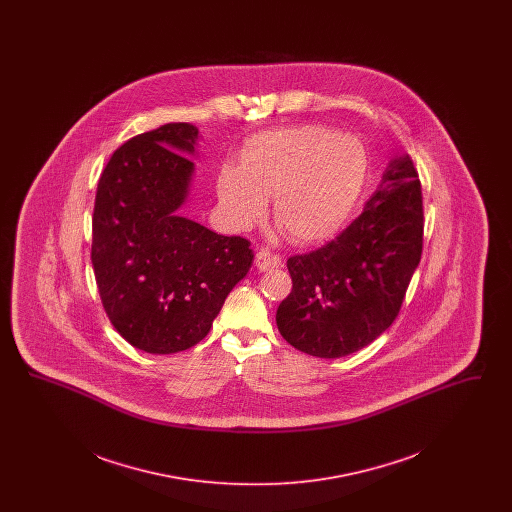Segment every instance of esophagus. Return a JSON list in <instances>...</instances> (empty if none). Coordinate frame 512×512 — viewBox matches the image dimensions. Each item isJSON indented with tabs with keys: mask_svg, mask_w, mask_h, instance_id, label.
Here are the masks:
<instances>
[{
	"mask_svg": "<svg viewBox=\"0 0 512 512\" xmlns=\"http://www.w3.org/2000/svg\"><path fill=\"white\" fill-rule=\"evenodd\" d=\"M282 259L267 249H259L255 255V267L259 270H270V268L280 267Z\"/></svg>",
	"mask_w": 512,
	"mask_h": 512,
	"instance_id": "34e87169",
	"label": "esophagus"
}]
</instances>
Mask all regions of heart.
<instances>
[{
    "label": "heart",
    "mask_w": 512,
    "mask_h": 512,
    "mask_svg": "<svg viewBox=\"0 0 512 512\" xmlns=\"http://www.w3.org/2000/svg\"><path fill=\"white\" fill-rule=\"evenodd\" d=\"M368 172L361 140L318 124L272 130L245 144L240 167L224 165L217 192L226 219L249 228L272 213L293 242L322 244L355 209Z\"/></svg>",
    "instance_id": "obj_1"
}]
</instances>
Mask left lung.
<instances>
[{"label": "left lung", "mask_w": 512, "mask_h": 512, "mask_svg": "<svg viewBox=\"0 0 512 512\" xmlns=\"http://www.w3.org/2000/svg\"><path fill=\"white\" fill-rule=\"evenodd\" d=\"M422 188L409 155L391 159L359 219L317 251L288 259L292 292L276 311L295 349L338 359L391 326L422 255Z\"/></svg>", "instance_id": "8db88e82"}]
</instances>
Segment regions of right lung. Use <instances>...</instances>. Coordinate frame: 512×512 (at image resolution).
Returning a JSON list of instances; mask_svg holds the SVG:
<instances>
[{
	"label": "right lung",
	"mask_w": 512,
	"mask_h": 512,
	"mask_svg": "<svg viewBox=\"0 0 512 512\" xmlns=\"http://www.w3.org/2000/svg\"><path fill=\"white\" fill-rule=\"evenodd\" d=\"M199 130L169 122L122 144L101 172L92 265L111 324L136 349L169 355L203 340L253 251L178 211L190 195Z\"/></svg>",
	"instance_id": "add662e5"
}]
</instances>
